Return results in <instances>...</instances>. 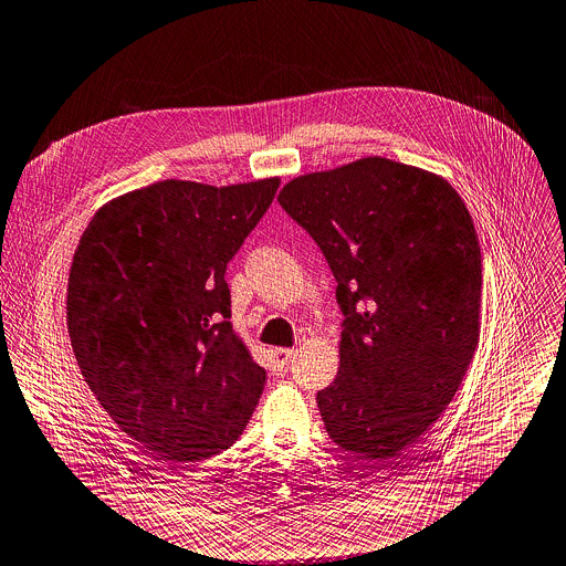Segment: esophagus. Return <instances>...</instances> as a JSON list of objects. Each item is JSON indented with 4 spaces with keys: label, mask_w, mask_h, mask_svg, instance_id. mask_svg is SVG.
Listing matches in <instances>:
<instances>
[{
    "label": "esophagus",
    "mask_w": 566,
    "mask_h": 566,
    "mask_svg": "<svg viewBox=\"0 0 566 566\" xmlns=\"http://www.w3.org/2000/svg\"><path fill=\"white\" fill-rule=\"evenodd\" d=\"M273 356H275V364L280 368H286L291 364V358L295 356V349H291V347H275Z\"/></svg>",
    "instance_id": "1"
}]
</instances>
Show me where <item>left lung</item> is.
<instances>
[{
    "label": "left lung",
    "mask_w": 566,
    "mask_h": 566,
    "mask_svg": "<svg viewBox=\"0 0 566 566\" xmlns=\"http://www.w3.org/2000/svg\"><path fill=\"white\" fill-rule=\"evenodd\" d=\"M323 250L345 316L340 368L318 392L329 438L388 462L453 399L481 334V245L440 176L364 158L277 196Z\"/></svg>",
    "instance_id": "8db88e82"
}]
</instances>
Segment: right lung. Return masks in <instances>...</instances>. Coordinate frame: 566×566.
<instances>
[{
    "label": "right lung",
    "instance_id": "add662e5",
    "mask_svg": "<svg viewBox=\"0 0 566 566\" xmlns=\"http://www.w3.org/2000/svg\"><path fill=\"white\" fill-rule=\"evenodd\" d=\"M277 187L148 185L106 202L74 252L78 368L119 429L169 468L228 449L262 397L266 370L228 321L226 269Z\"/></svg>",
    "mask_w": 566,
    "mask_h": 566
}]
</instances>
